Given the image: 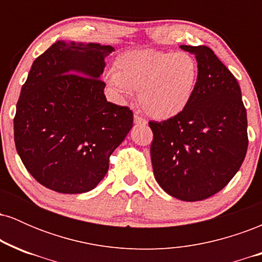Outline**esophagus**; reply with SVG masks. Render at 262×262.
I'll use <instances>...</instances> for the list:
<instances>
[{"instance_id":"34e87169","label":"esophagus","mask_w":262,"mask_h":262,"mask_svg":"<svg viewBox=\"0 0 262 262\" xmlns=\"http://www.w3.org/2000/svg\"><path fill=\"white\" fill-rule=\"evenodd\" d=\"M134 123H135V124H138V125H139V124L140 125L148 124V122H146L144 118H141L139 114H134Z\"/></svg>"}]
</instances>
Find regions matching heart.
<instances>
[{"label":"heart","instance_id":"1","mask_svg":"<svg viewBox=\"0 0 262 262\" xmlns=\"http://www.w3.org/2000/svg\"><path fill=\"white\" fill-rule=\"evenodd\" d=\"M107 85L119 101L139 91V104L155 119H170L186 110L196 91L200 69L187 53L134 49L118 55Z\"/></svg>","mask_w":262,"mask_h":262}]
</instances>
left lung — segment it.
I'll use <instances>...</instances> for the list:
<instances>
[{
    "label": "left lung",
    "mask_w": 262,
    "mask_h": 262,
    "mask_svg": "<svg viewBox=\"0 0 262 262\" xmlns=\"http://www.w3.org/2000/svg\"><path fill=\"white\" fill-rule=\"evenodd\" d=\"M196 56L200 76L185 111L164 122H149L154 176L170 196L206 200L235 176L248 150V118L234 75L204 45H180Z\"/></svg>",
    "instance_id": "1"
}]
</instances>
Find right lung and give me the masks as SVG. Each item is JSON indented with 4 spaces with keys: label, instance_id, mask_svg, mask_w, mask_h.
Instances as JSON below:
<instances>
[{
    "label": "right lung",
    "instance_id": "add662e5",
    "mask_svg": "<svg viewBox=\"0 0 262 262\" xmlns=\"http://www.w3.org/2000/svg\"><path fill=\"white\" fill-rule=\"evenodd\" d=\"M113 50L58 40L33 62L17 102L14 143L26 169L47 188L91 191L133 127V112L103 92L104 59Z\"/></svg>",
    "mask_w": 262,
    "mask_h": 262
}]
</instances>
